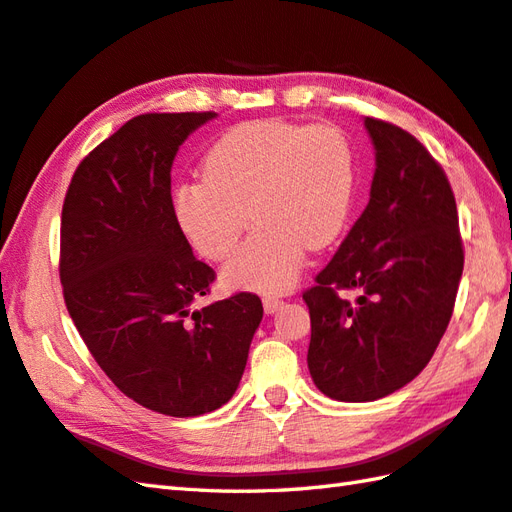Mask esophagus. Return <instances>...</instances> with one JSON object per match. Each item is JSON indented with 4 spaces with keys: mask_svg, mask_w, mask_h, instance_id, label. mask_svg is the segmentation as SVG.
<instances>
[{
    "mask_svg": "<svg viewBox=\"0 0 512 512\" xmlns=\"http://www.w3.org/2000/svg\"><path fill=\"white\" fill-rule=\"evenodd\" d=\"M281 306H284V301L277 299V297H264V310L266 314H275Z\"/></svg>",
    "mask_w": 512,
    "mask_h": 512,
    "instance_id": "esophagus-1",
    "label": "esophagus"
}]
</instances>
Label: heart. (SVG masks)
<instances>
[{"mask_svg": "<svg viewBox=\"0 0 512 512\" xmlns=\"http://www.w3.org/2000/svg\"><path fill=\"white\" fill-rule=\"evenodd\" d=\"M352 187V151L339 129L255 121L217 140L204 178L180 184L173 206L191 244L213 262L231 253L253 215L259 226L222 279L231 288L281 292L297 281L308 248L339 237Z\"/></svg>", "mask_w": 512, "mask_h": 512, "instance_id": "b5f03b06", "label": "heart"}]
</instances>
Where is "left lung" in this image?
<instances>
[{"mask_svg": "<svg viewBox=\"0 0 512 512\" xmlns=\"http://www.w3.org/2000/svg\"><path fill=\"white\" fill-rule=\"evenodd\" d=\"M376 171L369 202L303 292L308 369L325 396L369 402L416 378L442 339L464 250L447 173L405 129L365 118ZM339 289H356L347 302Z\"/></svg>", "mask_w": 512, "mask_h": 512, "instance_id": "8db88e82", "label": "left lung"}]
</instances>
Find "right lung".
<instances>
[{
    "label": "right lung",
    "instance_id": "1",
    "mask_svg": "<svg viewBox=\"0 0 512 512\" xmlns=\"http://www.w3.org/2000/svg\"><path fill=\"white\" fill-rule=\"evenodd\" d=\"M215 116L127 121L81 160L61 213L59 275L76 330L127 398L173 418L231 400L264 317L250 292L191 310L215 270L193 257L178 224L171 165Z\"/></svg>",
    "mask_w": 512,
    "mask_h": 512
}]
</instances>
